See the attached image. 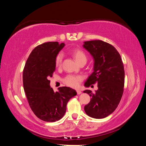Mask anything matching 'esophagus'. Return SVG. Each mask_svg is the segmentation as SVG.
I'll use <instances>...</instances> for the list:
<instances>
[{
	"label": "esophagus",
	"instance_id": "obj_1",
	"mask_svg": "<svg viewBox=\"0 0 146 146\" xmlns=\"http://www.w3.org/2000/svg\"><path fill=\"white\" fill-rule=\"evenodd\" d=\"M76 93H77V95H80L82 92H81V91L80 90H76Z\"/></svg>",
	"mask_w": 146,
	"mask_h": 146
}]
</instances>
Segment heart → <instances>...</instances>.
<instances>
[{"mask_svg":"<svg viewBox=\"0 0 146 146\" xmlns=\"http://www.w3.org/2000/svg\"><path fill=\"white\" fill-rule=\"evenodd\" d=\"M71 53L75 58L76 61L78 64L82 62H86L87 61V56L84 52L82 50L79 49H73L71 51ZM63 59V54L62 53H59L56 56L55 60V66L57 68L60 67L62 62ZM82 80V77L80 75H69L66 76L64 78V83L68 86L71 88H76L78 87L80 85V82Z\"/></svg>","mask_w":146,"mask_h":146,"instance_id":"heart-1","label":"heart"}]
</instances>
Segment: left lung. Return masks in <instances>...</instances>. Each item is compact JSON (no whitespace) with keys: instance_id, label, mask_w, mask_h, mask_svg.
Here are the masks:
<instances>
[{"instance_id":"8db88e82","label":"left lung","mask_w":146,"mask_h":146,"mask_svg":"<svg viewBox=\"0 0 146 146\" xmlns=\"http://www.w3.org/2000/svg\"><path fill=\"white\" fill-rule=\"evenodd\" d=\"M83 47L93 56V72L84 86L98 83L95 93L85 90L91 97L84 106L86 114L94 118H104L114 111L122 98L124 86V68L119 53L114 46L102 40L84 42Z\"/></svg>"}]
</instances>
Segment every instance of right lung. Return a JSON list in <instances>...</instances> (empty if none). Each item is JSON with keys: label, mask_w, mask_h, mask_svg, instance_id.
Instances as JSON below:
<instances>
[{"label": "right lung", "mask_w": 146, "mask_h": 146, "mask_svg": "<svg viewBox=\"0 0 146 146\" xmlns=\"http://www.w3.org/2000/svg\"><path fill=\"white\" fill-rule=\"evenodd\" d=\"M65 44L48 42L36 46L29 55L23 70V86L31 110L40 120L55 122L64 117L75 90L61 87L54 92L50 80L55 70V60Z\"/></svg>", "instance_id": "right-lung-1"}]
</instances>
